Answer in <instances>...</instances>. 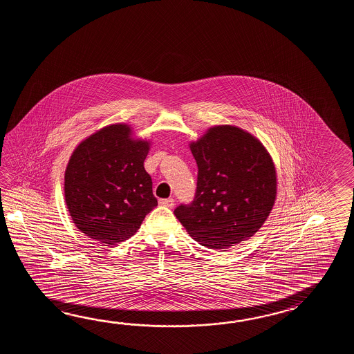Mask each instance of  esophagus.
Masks as SVG:
<instances>
[{
	"instance_id": "esophagus-1",
	"label": "esophagus",
	"mask_w": 354,
	"mask_h": 354,
	"mask_svg": "<svg viewBox=\"0 0 354 354\" xmlns=\"http://www.w3.org/2000/svg\"><path fill=\"white\" fill-rule=\"evenodd\" d=\"M159 203H160L162 206H166V207H174V198H163V200L159 201Z\"/></svg>"
}]
</instances>
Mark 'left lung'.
Returning <instances> with one entry per match:
<instances>
[{"mask_svg": "<svg viewBox=\"0 0 354 354\" xmlns=\"http://www.w3.org/2000/svg\"><path fill=\"white\" fill-rule=\"evenodd\" d=\"M197 163L191 203L174 215L201 245L224 249L247 241L263 225L277 194V176L263 144L243 129L220 125L189 144Z\"/></svg>", "mask_w": 354, "mask_h": 354, "instance_id": "8db88e82", "label": "left lung"}]
</instances>
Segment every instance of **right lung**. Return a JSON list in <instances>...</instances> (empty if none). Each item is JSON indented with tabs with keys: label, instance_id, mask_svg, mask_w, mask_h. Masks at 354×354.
Returning a JSON list of instances; mask_svg holds the SVG:
<instances>
[{
	"label": "right lung",
	"instance_id": "1",
	"mask_svg": "<svg viewBox=\"0 0 354 354\" xmlns=\"http://www.w3.org/2000/svg\"><path fill=\"white\" fill-rule=\"evenodd\" d=\"M113 124L75 148L64 174V197L75 226L93 241L115 245L138 232L158 201L144 169L145 140Z\"/></svg>",
	"mask_w": 354,
	"mask_h": 354
}]
</instances>
